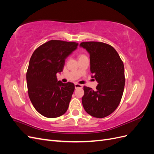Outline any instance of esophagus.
<instances>
[{"instance_id":"1","label":"esophagus","mask_w":154,"mask_h":154,"mask_svg":"<svg viewBox=\"0 0 154 154\" xmlns=\"http://www.w3.org/2000/svg\"><path fill=\"white\" fill-rule=\"evenodd\" d=\"M74 86H75V88H82V87H83V85H81V84H79V83H75V85H74Z\"/></svg>"}]
</instances>
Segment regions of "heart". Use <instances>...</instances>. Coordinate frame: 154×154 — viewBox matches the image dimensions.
Listing matches in <instances>:
<instances>
[{
	"mask_svg": "<svg viewBox=\"0 0 154 154\" xmlns=\"http://www.w3.org/2000/svg\"><path fill=\"white\" fill-rule=\"evenodd\" d=\"M83 56H85V55H84V54H81L80 57H83Z\"/></svg>",
	"mask_w": 154,
	"mask_h": 154,
	"instance_id": "heart-1",
	"label": "heart"
}]
</instances>
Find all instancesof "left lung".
<instances>
[{
	"label": "left lung",
	"mask_w": 154,
	"mask_h": 154,
	"mask_svg": "<svg viewBox=\"0 0 154 154\" xmlns=\"http://www.w3.org/2000/svg\"><path fill=\"white\" fill-rule=\"evenodd\" d=\"M80 45L89 53L92 78L98 83L94 91L91 87H83V108L94 118L106 117L117 109L123 94V62L117 51L109 44L83 42Z\"/></svg>",
	"instance_id": "obj_1"
}]
</instances>
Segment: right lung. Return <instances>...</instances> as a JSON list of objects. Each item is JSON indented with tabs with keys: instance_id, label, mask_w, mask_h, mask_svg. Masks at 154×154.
<instances>
[{
	"instance_id": "1",
	"label": "right lung",
	"mask_w": 154,
	"mask_h": 154,
	"mask_svg": "<svg viewBox=\"0 0 154 154\" xmlns=\"http://www.w3.org/2000/svg\"><path fill=\"white\" fill-rule=\"evenodd\" d=\"M74 42L52 40L36 49L26 73L28 95L37 112L46 118H57L66 112L74 91L71 82L57 80L66 59L76 49Z\"/></svg>"
}]
</instances>
